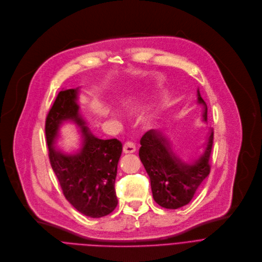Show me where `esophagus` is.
Segmentation results:
<instances>
[{
	"instance_id": "esophagus-1",
	"label": "esophagus",
	"mask_w": 262,
	"mask_h": 262,
	"mask_svg": "<svg viewBox=\"0 0 262 262\" xmlns=\"http://www.w3.org/2000/svg\"><path fill=\"white\" fill-rule=\"evenodd\" d=\"M135 150H136V147H135V144L133 142H126L124 144V147H123L124 154H132Z\"/></svg>"
}]
</instances>
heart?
I'll return each mask as SVG.
<instances>
[{
    "label": "heart",
    "mask_w": 262,
    "mask_h": 262,
    "mask_svg": "<svg viewBox=\"0 0 262 262\" xmlns=\"http://www.w3.org/2000/svg\"><path fill=\"white\" fill-rule=\"evenodd\" d=\"M121 102L122 105L128 110V111H135L138 106V104L140 102V97L136 94H127V95H123L121 97ZM141 122L144 124H148L151 120V116L148 113H144L142 114L141 118H140Z\"/></svg>",
    "instance_id": "1"
}]
</instances>
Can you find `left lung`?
<instances>
[{
    "label": "left lung",
    "mask_w": 262,
    "mask_h": 262,
    "mask_svg": "<svg viewBox=\"0 0 262 262\" xmlns=\"http://www.w3.org/2000/svg\"><path fill=\"white\" fill-rule=\"evenodd\" d=\"M197 104L203 107L202 122L207 121V107L197 90ZM214 131H208L202 151L186 162L173 149L170 139L161 130H149L140 140L139 158L150 180L154 200L160 206L177 210L188 204L210 174V156Z\"/></svg>",
    "instance_id": "left-lung-1"
}]
</instances>
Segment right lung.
<instances>
[{
	"label": "right lung",
	"instance_id": "right-lung-1",
	"mask_svg": "<svg viewBox=\"0 0 262 262\" xmlns=\"http://www.w3.org/2000/svg\"><path fill=\"white\" fill-rule=\"evenodd\" d=\"M79 90L61 91L47 115L49 160L71 205L84 216L101 218L118 205L115 183L123 145L118 139H100L91 132L80 113ZM66 122H73L80 132L79 147L71 152L56 147Z\"/></svg>",
	"mask_w": 262,
	"mask_h": 262
}]
</instances>
